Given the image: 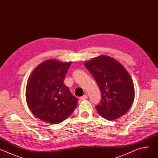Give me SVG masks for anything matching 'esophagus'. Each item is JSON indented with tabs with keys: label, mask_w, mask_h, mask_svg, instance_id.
I'll return each instance as SVG.
<instances>
[{
	"label": "esophagus",
	"mask_w": 158,
	"mask_h": 158,
	"mask_svg": "<svg viewBox=\"0 0 158 158\" xmlns=\"http://www.w3.org/2000/svg\"><path fill=\"white\" fill-rule=\"evenodd\" d=\"M87 98V94H84L82 97H80V99H81V100H85Z\"/></svg>",
	"instance_id": "esophagus-1"
}]
</instances>
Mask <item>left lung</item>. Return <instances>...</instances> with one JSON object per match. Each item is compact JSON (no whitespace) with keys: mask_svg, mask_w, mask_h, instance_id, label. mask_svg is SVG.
Returning <instances> with one entry per match:
<instances>
[{"mask_svg":"<svg viewBox=\"0 0 158 158\" xmlns=\"http://www.w3.org/2000/svg\"><path fill=\"white\" fill-rule=\"evenodd\" d=\"M94 77L101 93V101L96 108L104 118L113 121L124 115L134 99L132 79L117 60L102 55L84 63Z\"/></svg>","mask_w":158,"mask_h":158,"instance_id":"left-lung-1","label":"left lung"}]
</instances>
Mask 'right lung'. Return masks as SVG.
Masks as SVG:
<instances>
[{
    "label": "right lung",
    "mask_w": 158,
    "mask_h": 158,
    "mask_svg": "<svg viewBox=\"0 0 158 158\" xmlns=\"http://www.w3.org/2000/svg\"><path fill=\"white\" fill-rule=\"evenodd\" d=\"M71 62L48 59L38 65L27 82L26 99L32 113L40 120L57 124L68 118L77 105L64 84Z\"/></svg>",
    "instance_id": "right-lung-1"
}]
</instances>
